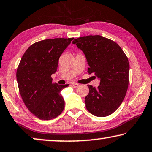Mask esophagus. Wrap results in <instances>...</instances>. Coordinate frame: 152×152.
<instances>
[{"mask_svg": "<svg viewBox=\"0 0 152 152\" xmlns=\"http://www.w3.org/2000/svg\"><path fill=\"white\" fill-rule=\"evenodd\" d=\"M79 86V83H72V87L74 88H77Z\"/></svg>", "mask_w": 152, "mask_h": 152, "instance_id": "obj_1", "label": "esophagus"}]
</instances>
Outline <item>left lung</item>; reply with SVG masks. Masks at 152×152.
Returning <instances> with one entry per match:
<instances>
[{
    "label": "left lung",
    "instance_id": "obj_1",
    "mask_svg": "<svg viewBox=\"0 0 152 152\" xmlns=\"http://www.w3.org/2000/svg\"><path fill=\"white\" fill-rule=\"evenodd\" d=\"M73 43L85 54L90 66L88 73L100 79L97 88L88 85L86 109L97 117L111 115L122 104L128 90L130 66L127 56L115 42L100 35L79 37Z\"/></svg>",
    "mask_w": 152,
    "mask_h": 152
}]
</instances>
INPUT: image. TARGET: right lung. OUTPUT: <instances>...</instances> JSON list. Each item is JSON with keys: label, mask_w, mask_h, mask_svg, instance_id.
Instances as JSON below:
<instances>
[{"label": "right lung", "mask_w": 152, "mask_h": 152, "mask_svg": "<svg viewBox=\"0 0 152 152\" xmlns=\"http://www.w3.org/2000/svg\"><path fill=\"white\" fill-rule=\"evenodd\" d=\"M73 38L48 39L30 45L21 58L16 77L25 105L40 120L56 118L64 108L60 92L68 84L52 82L59 58Z\"/></svg>", "instance_id": "add662e5"}]
</instances>
